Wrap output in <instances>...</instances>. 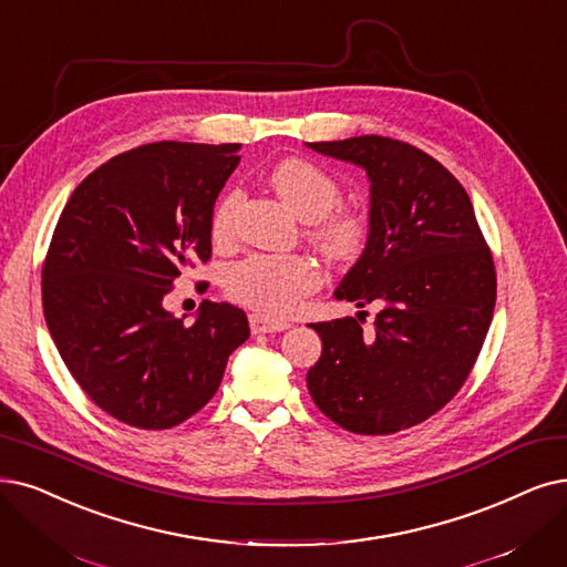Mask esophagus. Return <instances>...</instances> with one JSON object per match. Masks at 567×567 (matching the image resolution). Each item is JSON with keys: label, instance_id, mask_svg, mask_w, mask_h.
Instances as JSON below:
<instances>
[{"label": "esophagus", "instance_id": "1", "mask_svg": "<svg viewBox=\"0 0 567 567\" xmlns=\"http://www.w3.org/2000/svg\"><path fill=\"white\" fill-rule=\"evenodd\" d=\"M248 323H251V332H254V334L281 332V330H288V328H290V323H286V321H271V319H267V316H260V313H251V316H248Z\"/></svg>", "mask_w": 567, "mask_h": 567}]
</instances>
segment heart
<instances>
[{
    "mask_svg": "<svg viewBox=\"0 0 567 567\" xmlns=\"http://www.w3.org/2000/svg\"><path fill=\"white\" fill-rule=\"evenodd\" d=\"M269 184L305 220H316L313 237L339 260L355 258L368 239V216L358 209H334L342 199L337 181L302 157L281 161L269 174ZM241 190L230 188L216 202L212 237L228 241L235 235V218ZM323 271L305 254H251L235 262L225 277L230 298L260 316L284 319L298 311L302 300L321 286Z\"/></svg>",
    "mask_w": 567,
    "mask_h": 567,
    "instance_id": "heart-1",
    "label": "heart"
}]
</instances>
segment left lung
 I'll return each instance as SVG.
<instances>
[{
    "label": "left lung",
    "mask_w": 567,
    "mask_h": 567,
    "mask_svg": "<svg viewBox=\"0 0 567 567\" xmlns=\"http://www.w3.org/2000/svg\"><path fill=\"white\" fill-rule=\"evenodd\" d=\"M307 146L370 178L365 251L334 298L379 307L372 330L360 316L311 326L323 351L307 389L344 430L391 435L465 383L493 319V258L465 188L421 148L377 134Z\"/></svg>",
    "instance_id": "8db88e82"
}]
</instances>
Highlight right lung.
<instances>
[{
	"label": "right lung",
	"instance_id": "1",
	"mask_svg": "<svg viewBox=\"0 0 567 567\" xmlns=\"http://www.w3.org/2000/svg\"><path fill=\"white\" fill-rule=\"evenodd\" d=\"M239 148H132L87 174L60 214L41 271L43 316L85 395L127 425L190 419L251 334L228 302L205 300L193 326L165 309L181 271L212 256L214 205Z\"/></svg>",
	"mask_w": 567,
	"mask_h": 567
}]
</instances>
